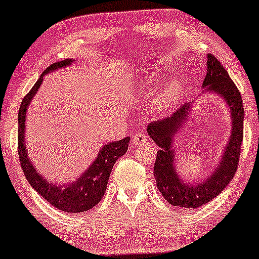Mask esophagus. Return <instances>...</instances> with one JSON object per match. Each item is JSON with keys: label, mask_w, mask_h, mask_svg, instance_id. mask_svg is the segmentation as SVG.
<instances>
[{"label": "esophagus", "mask_w": 259, "mask_h": 259, "mask_svg": "<svg viewBox=\"0 0 259 259\" xmlns=\"http://www.w3.org/2000/svg\"><path fill=\"white\" fill-rule=\"evenodd\" d=\"M146 140H148V137H146V135L143 133V131H138V133L135 134V136L133 137L134 144L136 146H140L142 144H144Z\"/></svg>", "instance_id": "esophagus-1"}]
</instances>
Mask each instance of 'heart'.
I'll list each match as a JSON object with an SVG mask.
<instances>
[{
	"mask_svg": "<svg viewBox=\"0 0 259 259\" xmlns=\"http://www.w3.org/2000/svg\"><path fill=\"white\" fill-rule=\"evenodd\" d=\"M142 91L149 94L153 87V79L151 76L141 80ZM179 94V83L177 81H172L161 88L160 92H158L156 98L153 100V108L157 111L167 110L169 107H172L173 103L176 102L177 96Z\"/></svg>",
	"mask_w": 259,
	"mask_h": 259,
	"instance_id": "1",
	"label": "heart"
}]
</instances>
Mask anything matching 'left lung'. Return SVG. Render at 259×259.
<instances>
[{"label": "left lung", "instance_id": "obj_1", "mask_svg": "<svg viewBox=\"0 0 259 259\" xmlns=\"http://www.w3.org/2000/svg\"><path fill=\"white\" fill-rule=\"evenodd\" d=\"M202 87L203 91L221 95L229 107L231 115V134L228 144L218 167L206 180L199 181L198 184L185 183L175 167L176 152L172 149L173 140L180 126L190 116L191 102L179 108L171 117L150 123L146 128L149 136L160 148L153 166L158 190L168 203L181 208H198L211 201L234 178L240 159L244 119L242 96L227 69L213 55L207 56V74Z\"/></svg>", "mask_w": 259, "mask_h": 259}]
</instances>
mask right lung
<instances>
[{
	"label": "right lung",
	"instance_id": "1",
	"mask_svg": "<svg viewBox=\"0 0 259 259\" xmlns=\"http://www.w3.org/2000/svg\"><path fill=\"white\" fill-rule=\"evenodd\" d=\"M73 59H65L52 64L41 73L39 79L24 96L18 110V156L21 166L26 180L39 195L51 203L57 209L66 213H82L95 207L106 193L111 168L119 157L126 153L129 145V137L121 141L110 142L103 145L93 164L81 175L78 179L68 185H56L46 180L31 163L25 148V115L30 102L37 94L44 76L58 68L69 66Z\"/></svg>",
	"mask_w": 259,
	"mask_h": 259
}]
</instances>
